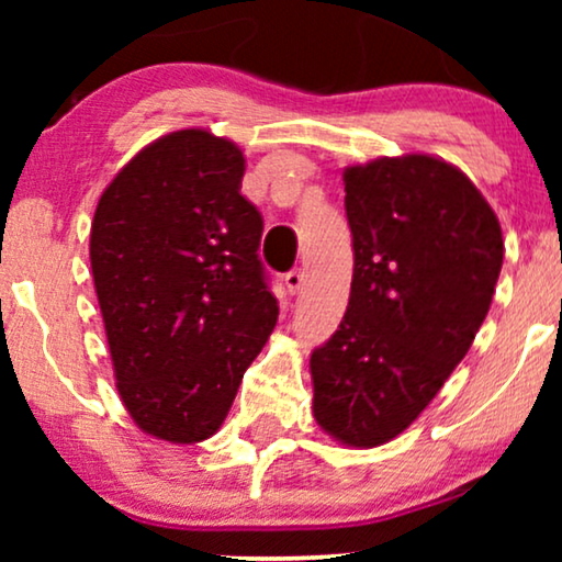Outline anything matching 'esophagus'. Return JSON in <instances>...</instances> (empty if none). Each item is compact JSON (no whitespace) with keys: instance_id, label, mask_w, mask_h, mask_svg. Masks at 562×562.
Wrapping results in <instances>:
<instances>
[{"instance_id":"esophagus-1","label":"esophagus","mask_w":562,"mask_h":562,"mask_svg":"<svg viewBox=\"0 0 562 562\" xmlns=\"http://www.w3.org/2000/svg\"><path fill=\"white\" fill-rule=\"evenodd\" d=\"M283 283H286L289 294H299V289L304 286V271L302 268H294V271H289L283 276Z\"/></svg>"}]
</instances>
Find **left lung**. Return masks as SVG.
<instances>
[{"instance_id": "1", "label": "left lung", "mask_w": 562, "mask_h": 562, "mask_svg": "<svg viewBox=\"0 0 562 562\" xmlns=\"http://www.w3.org/2000/svg\"><path fill=\"white\" fill-rule=\"evenodd\" d=\"M348 312L312 352L314 419L337 442L402 435L465 358L502 273L494 210L460 168L409 153L348 166Z\"/></svg>"}]
</instances>
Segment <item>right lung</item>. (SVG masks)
Instances as JSON below:
<instances>
[{
	"label": "right lung",
	"mask_w": 562,
	"mask_h": 562,
	"mask_svg": "<svg viewBox=\"0 0 562 562\" xmlns=\"http://www.w3.org/2000/svg\"><path fill=\"white\" fill-rule=\"evenodd\" d=\"M243 173L235 143L191 127L145 145L99 196L89 258L114 379L158 440L217 432L279 319Z\"/></svg>",
	"instance_id": "1"
}]
</instances>
